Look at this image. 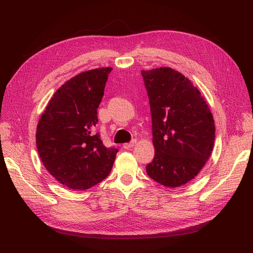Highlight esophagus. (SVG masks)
Segmentation results:
<instances>
[{"instance_id":"obj_1","label":"esophagus","mask_w":253,"mask_h":253,"mask_svg":"<svg viewBox=\"0 0 253 253\" xmlns=\"http://www.w3.org/2000/svg\"><path fill=\"white\" fill-rule=\"evenodd\" d=\"M136 144V139H133L131 142H127V143H125L124 145H122V147H124L125 149H129V148H132V147H134V145Z\"/></svg>"}]
</instances>
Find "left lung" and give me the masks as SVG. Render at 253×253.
Masks as SVG:
<instances>
[{"label": "left lung", "mask_w": 253, "mask_h": 253, "mask_svg": "<svg viewBox=\"0 0 253 253\" xmlns=\"http://www.w3.org/2000/svg\"><path fill=\"white\" fill-rule=\"evenodd\" d=\"M152 115L154 159L145 169L160 185L176 188L198 174L215 138L212 114L185 76L170 67L141 71Z\"/></svg>", "instance_id": "8db88e82"}]
</instances>
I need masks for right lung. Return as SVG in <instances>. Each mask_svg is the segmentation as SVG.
<instances>
[{"instance_id": "obj_1", "label": "right lung", "mask_w": 253, "mask_h": 253, "mask_svg": "<svg viewBox=\"0 0 253 253\" xmlns=\"http://www.w3.org/2000/svg\"><path fill=\"white\" fill-rule=\"evenodd\" d=\"M112 67L83 72L65 82L47 104L36 142L46 170L73 190H86L112 170L116 148H106L95 131L97 109Z\"/></svg>"}]
</instances>
